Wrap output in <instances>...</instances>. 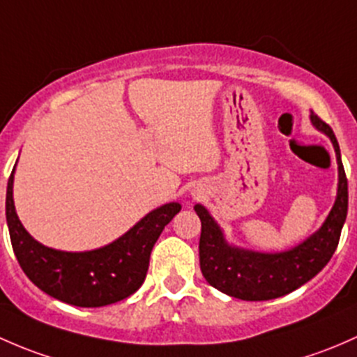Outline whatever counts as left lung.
<instances>
[{"instance_id":"1","label":"left lung","mask_w":357,"mask_h":357,"mask_svg":"<svg viewBox=\"0 0 357 357\" xmlns=\"http://www.w3.org/2000/svg\"><path fill=\"white\" fill-rule=\"evenodd\" d=\"M311 122L328 135L335 148L339 163V192L321 229L303 244L277 255L230 248L208 209L201 204L194 206L201 220V271L206 282L220 292L242 301L277 299L310 282L325 268L335 252L347 216V177L340 158L339 142L330 125L314 113H311Z\"/></svg>"}]
</instances>
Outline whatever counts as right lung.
Returning a JSON list of instances; mask_svg holds the SVG:
<instances>
[{"instance_id":"add662e5","label":"right lung","mask_w":357,"mask_h":357,"mask_svg":"<svg viewBox=\"0 0 357 357\" xmlns=\"http://www.w3.org/2000/svg\"><path fill=\"white\" fill-rule=\"evenodd\" d=\"M13 172L6 187V223L18 264L47 296L79 307H101L132 296L144 282L153 245L180 211L168 203L146 215L109 245L87 252H63L39 244L22 227L13 204Z\"/></svg>"}]
</instances>
